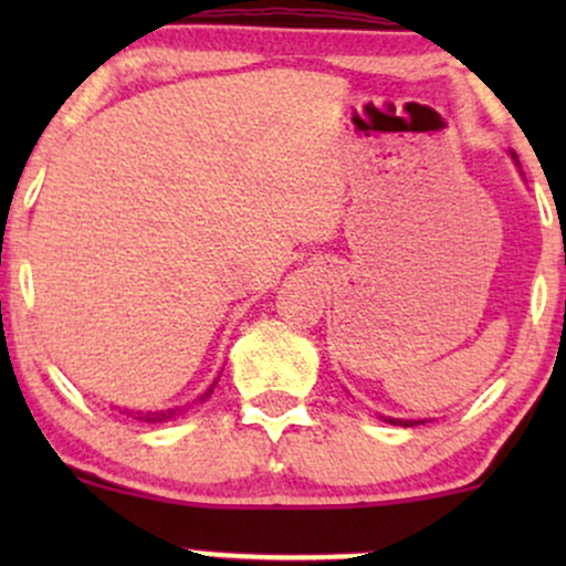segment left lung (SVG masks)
<instances>
[{"mask_svg":"<svg viewBox=\"0 0 566 566\" xmlns=\"http://www.w3.org/2000/svg\"><path fill=\"white\" fill-rule=\"evenodd\" d=\"M388 423H394V426H412V423H407V420H391V418H388Z\"/></svg>","mask_w":566,"mask_h":566,"instance_id":"8db88e82","label":"left lung"}]
</instances>
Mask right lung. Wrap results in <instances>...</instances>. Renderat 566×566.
Here are the masks:
<instances>
[{"label": "right lung", "mask_w": 566, "mask_h": 566, "mask_svg": "<svg viewBox=\"0 0 566 566\" xmlns=\"http://www.w3.org/2000/svg\"><path fill=\"white\" fill-rule=\"evenodd\" d=\"M216 386H218V382H212V386L207 388V394L201 396L199 401H205L207 396L212 394V388H216ZM180 412H184V409H180V407H175V409H165V412H133V409H129V415H133L135 420H143V423H161V420H172L175 415H180Z\"/></svg>", "instance_id": "add662e5"}]
</instances>
